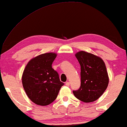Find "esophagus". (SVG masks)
Segmentation results:
<instances>
[{
    "mask_svg": "<svg viewBox=\"0 0 127 127\" xmlns=\"http://www.w3.org/2000/svg\"><path fill=\"white\" fill-rule=\"evenodd\" d=\"M65 85L67 86H69L70 85V83H69V82H65Z\"/></svg>",
    "mask_w": 127,
    "mask_h": 127,
    "instance_id": "1",
    "label": "esophagus"
}]
</instances>
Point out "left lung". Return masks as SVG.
<instances>
[{
	"instance_id": "obj_1",
	"label": "left lung",
	"mask_w": 127,
	"mask_h": 127,
	"mask_svg": "<svg viewBox=\"0 0 127 127\" xmlns=\"http://www.w3.org/2000/svg\"><path fill=\"white\" fill-rule=\"evenodd\" d=\"M75 56L81 65V87L73 91L75 97L88 103L98 99L106 90L109 77L105 64L99 57L85 51Z\"/></svg>"
}]
</instances>
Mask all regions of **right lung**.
Listing matches in <instances>:
<instances>
[{"mask_svg": "<svg viewBox=\"0 0 127 127\" xmlns=\"http://www.w3.org/2000/svg\"><path fill=\"white\" fill-rule=\"evenodd\" d=\"M55 53L38 55L28 62L22 74L23 87L28 97L38 105L46 106L56 99L64 83L52 67Z\"/></svg>", "mask_w": 127, "mask_h": 127, "instance_id": "right-lung-1", "label": "right lung"}]
</instances>
